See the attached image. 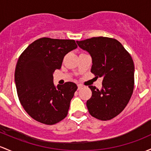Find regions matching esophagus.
Here are the masks:
<instances>
[{"label": "esophagus", "mask_w": 151, "mask_h": 151, "mask_svg": "<svg viewBox=\"0 0 151 151\" xmlns=\"http://www.w3.org/2000/svg\"><path fill=\"white\" fill-rule=\"evenodd\" d=\"M77 87H78V89H81V88H82V87H83V86H82V84H77Z\"/></svg>", "instance_id": "34e87169"}]
</instances>
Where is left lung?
<instances>
[{
    "label": "left lung",
    "mask_w": 151,
    "mask_h": 151,
    "mask_svg": "<svg viewBox=\"0 0 151 151\" xmlns=\"http://www.w3.org/2000/svg\"><path fill=\"white\" fill-rule=\"evenodd\" d=\"M81 49L90 54L91 72L102 77V87L98 89L89 86L92 97L87 107L92 117L109 120L126 107L134 89V63L121 43L108 37H93L77 41Z\"/></svg>",
    "instance_id": "obj_1"
}]
</instances>
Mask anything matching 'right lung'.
<instances>
[{
  "instance_id": "1",
  "label": "right lung",
  "mask_w": 151,
  "mask_h": 151,
  "mask_svg": "<svg viewBox=\"0 0 151 151\" xmlns=\"http://www.w3.org/2000/svg\"><path fill=\"white\" fill-rule=\"evenodd\" d=\"M77 48L74 40L41 38L24 51L15 70V83L21 105L32 118L54 125L65 118L77 84L56 87L53 74L62 67L64 56Z\"/></svg>"
}]
</instances>
